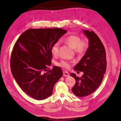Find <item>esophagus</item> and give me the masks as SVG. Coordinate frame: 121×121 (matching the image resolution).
<instances>
[{
    "label": "esophagus",
    "instance_id": "34e87169",
    "mask_svg": "<svg viewBox=\"0 0 121 121\" xmlns=\"http://www.w3.org/2000/svg\"><path fill=\"white\" fill-rule=\"evenodd\" d=\"M63 76L65 77H68L69 76V73L67 71H64L63 72Z\"/></svg>",
    "mask_w": 121,
    "mask_h": 121
}]
</instances>
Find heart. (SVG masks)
Wrapping results in <instances>:
<instances>
[{"label":"heart","mask_w":121,"mask_h":121,"mask_svg":"<svg viewBox=\"0 0 121 121\" xmlns=\"http://www.w3.org/2000/svg\"><path fill=\"white\" fill-rule=\"evenodd\" d=\"M64 42L69 47L74 49L75 52L79 54H82L88 49L89 46V42L87 39H81V37L78 35H71L67 36L64 39ZM60 47V43H55L51 48V52L54 56H56L58 53V49ZM58 65L65 68L70 67V63L67 60H61L57 64Z\"/></svg>","instance_id":"obj_1"}]
</instances>
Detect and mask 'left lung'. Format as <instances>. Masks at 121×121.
<instances>
[{
	"label": "left lung",
	"instance_id": "obj_1",
	"mask_svg": "<svg viewBox=\"0 0 121 121\" xmlns=\"http://www.w3.org/2000/svg\"><path fill=\"white\" fill-rule=\"evenodd\" d=\"M83 32L88 39L89 46L74 69L83 72V75L78 77L74 73L70 74L76 80L72 92L80 97L89 95L98 88L107 69L105 50L100 39L92 31L83 30Z\"/></svg>",
	"mask_w": 121,
	"mask_h": 121
}]
</instances>
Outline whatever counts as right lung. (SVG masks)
Returning <instances> with one entry per match:
<instances>
[{"mask_svg": "<svg viewBox=\"0 0 121 121\" xmlns=\"http://www.w3.org/2000/svg\"><path fill=\"white\" fill-rule=\"evenodd\" d=\"M67 32L60 28L28 29L14 45L10 58L13 76L24 92L35 99L52 95L54 85L63 76L57 66L44 72L52 64V46Z\"/></svg>", "mask_w": 121, "mask_h": 121, "instance_id": "obj_1", "label": "right lung"}]
</instances>
